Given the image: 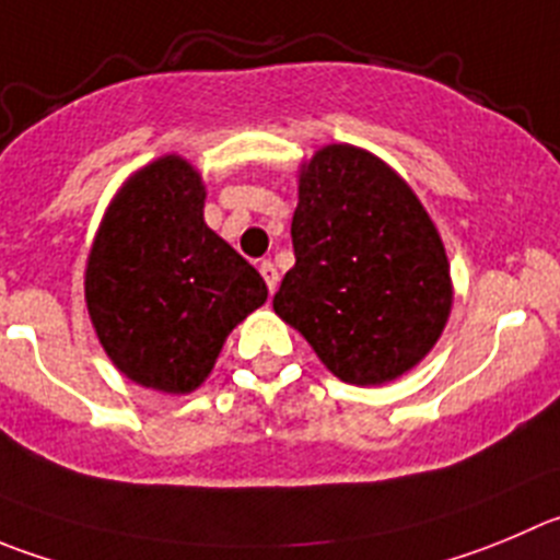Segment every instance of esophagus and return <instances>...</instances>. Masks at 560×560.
<instances>
[{
	"label": "esophagus",
	"mask_w": 560,
	"mask_h": 560,
	"mask_svg": "<svg viewBox=\"0 0 560 560\" xmlns=\"http://www.w3.org/2000/svg\"><path fill=\"white\" fill-rule=\"evenodd\" d=\"M258 269H260V275H264V280H266V289H269L271 294H275L277 283H280V275H277V266L271 264V260H264V264H260Z\"/></svg>",
	"instance_id": "34e87169"
}]
</instances>
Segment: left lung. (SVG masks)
Returning <instances> with one entry per match:
<instances>
[{
    "label": "left lung",
    "mask_w": 560,
    "mask_h": 560,
    "mask_svg": "<svg viewBox=\"0 0 560 560\" xmlns=\"http://www.w3.org/2000/svg\"><path fill=\"white\" fill-rule=\"evenodd\" d=\"M296 264L275 313L351 385H382L423 360L448 322L445 247L418 197L371 153L329 145L300 178Z\"/></svg>",
    "instance_id": "1"
}]
</instances>
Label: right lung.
<instances>
[{"label":"right lung","mask_w":560,"mask_h":560,"mask_svg":"<svg viewBox=\"0 0 560 560\" xmlns=\"http://www.w3.org/2000/svg\"><path fill=\"white\" fill-rule=\"evenodd\" d=\"M206 189L178 156L148 164L106 211L84 294L112 363L137 385L189 393L228 332L266 302L264 277L203 222Z\"/></svg>","instance_id":"right-lung-1"}]
</instances>
